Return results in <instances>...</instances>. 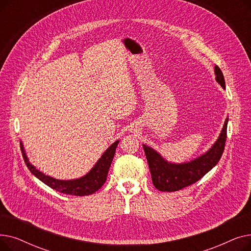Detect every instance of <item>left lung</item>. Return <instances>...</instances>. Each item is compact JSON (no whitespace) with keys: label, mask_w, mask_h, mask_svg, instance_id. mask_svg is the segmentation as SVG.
I'll return each mask as SVG.
<instances>
[{"label":"left lung","mask_w":251,"mask_h":251,"mask_svg":"<svg viewBox=\"0 0 251 251\" xmlns=\"http://www.w3.org/2000/svg\"><path fill=\"white\" fill-rule=\"evenodd\" d=\"M215 73L217 81L225 89V78H224V75L218 66H215ZM227 125L228 118L226 119L218 140L212 149H209V151L204 154L188 163L177 165L168 163L155 151L143 144V150L147 155L154 187L160 191L172 192L192 185L201 179L219 163L221 159L226 144Z\"/></svg>","instance_id":"left-lung-1"}]
</instances>
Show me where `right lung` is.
<instances>
[{
	"instance_id": "add662e5",
	"label": "right lung",
	"mask_w": 251,
	"mask_h": 251,
	"mask_svg": "<svg viewBox=\"0 0 251 251\" xmlns=\"http://www.w3.org/2000/svg\"><path fill=\"white\" fill-rule=\"evenodd\" d=\"M119 140L115 141L112 146L103 152V154L100 156V159L98 161L95 167L90 170V172L88 174L75 180H58L45 175L29 163L27 156H26V153L24 152L22 143H20V146L26 166H27L30 172L37 179L44 182L49 187L55 189L56 191H59L61 193L76 196H84L98 191L103 185L105 180H107V176Z\"/></svg>"
}]
</instances>
